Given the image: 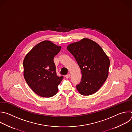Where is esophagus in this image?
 I'll use <instances>...</instances> for the list:
<instances>
[{
  "mask_svg": "<svg viewBox=\"0 0 132 132\" xmlns=\"http://www.w3.org/2000/svg\"><path fill=\"white\" fill-rule=\"evenodd\" d=\"M70 74H67V75H66L65 76V77H66V78H69L70 77Z\"/></svg>",
  "mask_w": 132,
  "mask_h": 132,
  "instance_id": "esophagus-1",
  "label": "esophagus"
}]
</instances>
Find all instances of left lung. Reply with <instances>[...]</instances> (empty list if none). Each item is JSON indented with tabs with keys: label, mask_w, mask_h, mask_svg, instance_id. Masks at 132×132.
I'll return each instance as SVG.
<instances>
[{
	"label": "left lung",
	"mask_w": 132,
	"mask_h": 132,
	"mask_svg": "<svg viewBox=\"0 0 132 132\" xmlns=\"http://www.w3.org/2000/svg\"><path fill=\"white\" fill-rule=\"evenodd\" d=\"M67 49L75 58L82 73L76 88L84 96L96 93L106 80L110 66L108 56L96 42L88 38L71 43Z\"/></svg>",
	"instance_id": "left-lung-1"
}]
</instances>
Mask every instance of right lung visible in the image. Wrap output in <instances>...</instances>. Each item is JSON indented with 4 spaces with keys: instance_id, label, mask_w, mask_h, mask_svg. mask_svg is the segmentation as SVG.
<instances>
[{
    "instance_id": "1",
    "label": "right lung",
    "mask_w": 132,
    "mask_h": 132,
    "mask_svg": "<svg viewBox=\"0 0 132 132\" xmlns=\"http://www.w3.org/2000/svg\"><path fill=\"white\" fill-rule=\"evenodd\" d=\"M61 49L51 41L45 40L36 45L23 60L24 79L37 95L51 97L58 92L57 86L63 77L56 75L54 57Z\"/></svg>"
}]
</instances>
